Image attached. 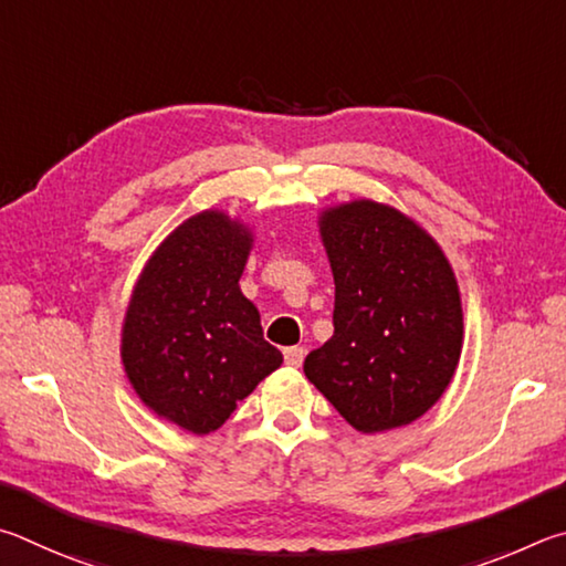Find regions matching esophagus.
I'll return each instance as SVG.
<instances>
[{
    "instance_id": "obj_1",
    "label": "esophagus",
    "mask_w": 566,
    "mask_h": 566,
    "mask_svg": "<svg viewBox=\"0 0 566 566\" xmlns=\"http://www.w3.org/2000/svg\"><path fill=\"white\" fill-rule=\"evenodd\" d=\"M283 358H285V365H291V368H301L303 358H305V350L298 348V345H293V348L283 350Z\"/></svg>"
}]
</instances>
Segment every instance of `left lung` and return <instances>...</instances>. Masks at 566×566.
I'll return each instance as SVG.
<instances>
[{
	"instance_id": "8db88e82",
	"label": "left lung",
	"mask_w": 566,
	"mask_h": 566,
	"mask_svg": "<svg viewBox=\"0 0 566 566\" xmlns=\"http://www.w3.org/2000/svg\"><path fill=\"white\" fill-rule=\"evenodd\" d=\"M335 281L333 338L305 378L360 432L402 428L448 390L462 353V303L442 248L398 208L368 201L321 213Z\"/></svg>"
}]
</instances>
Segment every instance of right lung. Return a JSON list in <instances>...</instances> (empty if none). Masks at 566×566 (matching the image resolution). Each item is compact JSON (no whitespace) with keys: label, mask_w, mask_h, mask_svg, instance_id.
I'll return each mask as SVG.
<instances>
[{"label":"right lung","mask_w":566,"mask_h":566,"mask_svg":"<svg viewBox=\"0 0 566 566\" xmlns=\"http://www.w3.org/2000/svg\"><path fill=\"white\" fill-rule=\"evenodd\" d=\"M251 245L241 221L196 213L148 258L128 301L126 378L148 410L193 434L221 428L283 363L238 285Z\"/></svg>","instance_id":"1"}]
</instances>
